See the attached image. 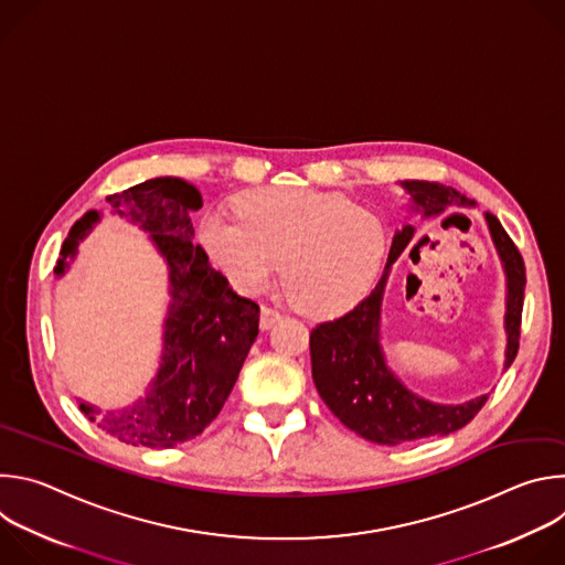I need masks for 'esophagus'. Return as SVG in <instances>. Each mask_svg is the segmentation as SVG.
Instances as JSON below:
<instances>
[{
    "mask_svg": "<svg viewBox=\"0 0 565 565\" xmlns=\"http://www.w3.org/2000/svg\"><path fill=\"white\" fill-rule=\"evenodd\" d=\"M279 319H281V312H279V310H275V308H270V306H264V308H262L259 324H262L264 331H268L273 324H277Z\"/></svg>",
    "mask_w": 565,
    "mask_h": 565,
    "instance_id": "obj_1",
    "label": "esophagus"
}]
</instances>
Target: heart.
Instances as JSON below:
<instances>
[{"mask_svg":"<svg viewBox=\"0 0 565 565\" xmlns=\"http://www.w3.org/2000/svg\"><path fill=\"white\" fill-rule=\"evenodd\" d=\"M199 241L236 290L264 292L284 262L290 299L310 315H331L366 292L382 264L386 234L373 212L347 196L266 188L238 194L234 214H203Z\"/></svg>","mask_w":565,"mask_h":565,"instance_id":"1","label":"heart"}]
</instances>
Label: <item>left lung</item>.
I'll return each mask as SVG.
<instances>
[{"mask_svg": "<svg viewBox=\"0 0 565 565\" xmlns=\"http://www.w3.org/2000/svg\"><path fill=\"white\" fill-rule=\"evenodd\" d=\"M414 196L425 216L440 214L449 205H473L454 188L431 181L402 183ZM494 246L508 275V312H505V366L519 353L521 312L525 292V264L514 241L494 214H486ZM414 225L395 232L386 259V270L395 257L407 248ZM384 277L349 312L321 321L310 333V362L317 393L327 407L355 434L377 445H399L409 440L447 436L462 429L488 402V395L465 405H434L414 395L384 364L380 349V303Z\"/></svg>", "mask_w": 565, "mask_h": 565, "instance_id": "1", "label": "left lung"}]
</instances>
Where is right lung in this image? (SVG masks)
Returning <instances> with one entry per match:
<instances>
[{"mask_svg": "<svg viewBox=\"0 0 565 565\" xmlns=\"http://www.w3.org/2000/svg\"><path fill=\"white\" fill-rule=\"evenodd\" d=\"M107 203L151 232L153 246L170 266L172 303L163 362L147 395L134 407L107 416L85 402H79V409L125 445L170 449L196 438L223 409L259 333V306L238 297L192 241L190 214L203 205L194 185L172 177L151 179L109 194ZM98 221L96 210L75 221L60 250L55 275L64 273L75 257L77 241Z\"/></svg>", "mask_w": 565, "mask_h": 565, "instance_id": "right-lung-1", "label": "right lung"}]
</instances>
